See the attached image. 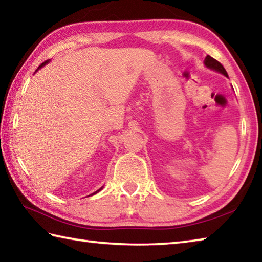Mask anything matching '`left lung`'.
<instances>
[{
  "label": "left lung",
  "mask_w": 262,
  "mask_h": 262,
  "mask_svg": "<svg viewBox=\"0 0 262 262\" xmlns=\"http://www.w3.org/2000/svg\"><path fill=\"white\" fill-rule=\"evenodd\" d=\"M204 65H205L208 70L215 71V72L225 75L226 78H228V73H227V71L225 70V68H223V66L220 63H219L217 60L212 58L211 56L207 55L205 57V60H204Z\"/></svg>",
  "instance_id": "1"
}]
</instances>
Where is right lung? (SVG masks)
I'll return each mask as SVG.
<instances>
[{
	"label": "right lung",
	"instance_id": "add662e5",
	"mask_svg": "<svg viewBox=\"0 0 262 262\" xmlns=\"http://www.w3.org/2000/svg\"><path fill=\"white\" fill-rule=\"evenodd\" d=\"M49 61H50V60H46V61H45V63H42V64H41L40 66H39V68H37V70H36V72H37V71H39V70H40L41 68H43V66H45V65H47V64H48V63H49ZM102 189H103V187H102V188H99V189L97 190V191H95L94 193H92V194H89V196H93V194H96L97 192H99V191H101V190H102Z\"/></svg>",
	"mask_w": 262,
	"mask_h": 262
}]
</instances>
